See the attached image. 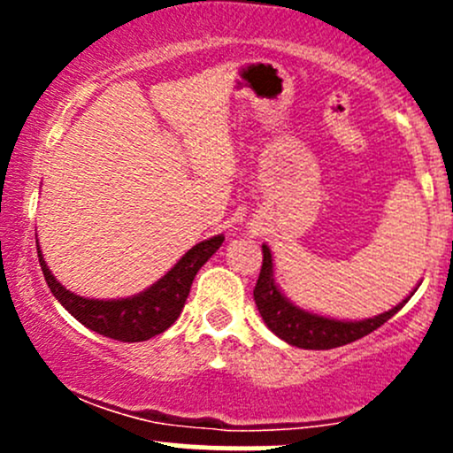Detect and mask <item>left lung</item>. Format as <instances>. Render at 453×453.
Masks as SVG:
<instances>
[{
	"label": "left lung",
	"instance_id": "left-lung-1",
	"mask_svg": "<svg viewBox=\"0 0 453 453\" xmlns=\"http://www.w3.org/2000/svg\"><path fill=\"white\" fill-rule=\"evenodd\" d=\"M417 287H414V291H417ZM414 291L408 298L401 300L396 307H392L390 311H383L366 319H340L307 311L282 294L280 285L276 282V273H273L272 250L263 243V267H260L258 282L254 287V303L269 331L280 337L282 342L307 350H328L350 344V342L377 331L381 324H386L392 315L405 307Z\"/></svg>",
	"mask_w": 453,
	"mask_h": 453
}]
</instances>
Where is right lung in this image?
Returning a JSON list of instances; mask_svg holds the SVG:
<instances>
[{
  "label": "right lung",
  "instance_id": "right-lung-1",
  "mask_svg": "<svg viewBox=\"0 0 453 453\" xmlns=\"http://www.w3.org/2000/svg\"><path fill=\"white\" fill-rule=\"evenodd\" d=\"M221 243L223 234L201 241L144 291L111 300L85 298V296L65 289L50 272L39 245L36 250H39L41 272H43L50 291L81 324L118 342H144L175 324L184 309L186 298H188L195 276L203 267L205 260L221 248Z\"/></svg>",
  "mask_w": 453,
  "mask_h": 453
}]
</instances>
